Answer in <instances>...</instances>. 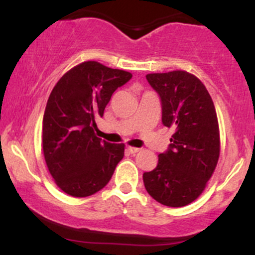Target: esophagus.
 Listing matches in <instances>:
<instances>
[{"label": "esophagus", "mask_w": 255, "mask_h": 255, "mask_svg": "<svg viewBox=\"0 0 255 255\" xmlns=\"http://www.w3.org/2000/svg\"><path fill=\"white\" fill-rule=\"evenodd\" d=\"M127 151L129 152V153H131V154H135V153H137V152L140 151V148H137V147H133V146H128V147H127Z\"/></svg>", "instance_id": "1"}]
</instances>
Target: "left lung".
<instances>
[{
  "instance_id": "left-lung-1",
  "label": "left lung",
  "mask_w": 255,
  "mask_h": 255,
  "mask_svg": "<svg viewBox=\"0 0 255 255\" xmlns=\"http://www.w3.org/2000/svg\"><path fill=\"white\" fill-rule=\"evenodd\" d=\"M162 104V124L174 128L168 150L144 172L145 188L170 207L191 204L203 193L219 158V128L212 98L197 77L184 71L146 75Z\"/></svg>"
}]
</instances>
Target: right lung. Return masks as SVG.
<instances>
[{
  "label": "right lung",
  "instance_id": "right-lung-1",
  "mask_svg": "<svg viewBox=\"0 0 255 255\" xmlns=\"http://www.w3.org/2000/svg\"><path fill=\"white\" fill-rule=\"evenodd\" d=\"M130 73L87 61L55 85L43 118V152L55 182L72 197H89L109 182L125 156L124 144L95 135L96 116H103L111 96Z\"/></svg>",
  "mask_w": 255,
  "mask_h": 255
}]
</instances>
